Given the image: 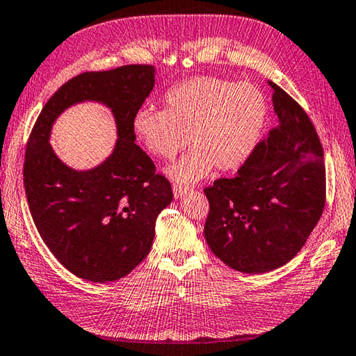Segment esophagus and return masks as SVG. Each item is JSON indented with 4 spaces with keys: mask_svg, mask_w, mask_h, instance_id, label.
I'll use <instances>...</instances> for the list:
<instances>
[{
    "mask_svg": "<svg viewBox=\"0 0 356 356\" xmlns=\"http://www.w3.org/2000/svg\"><path fill=\"white\" fill-rule=\"evenodd\" d=\"M186 191H188V186H184L180 184H172V194H174V197H176V199L182 197Z\"/></svg>",
    "mask_w": 356,
    "mask_h": 356,
    "instance_id": "34e87169",
    "label": "esophagus"
}]
</instances>
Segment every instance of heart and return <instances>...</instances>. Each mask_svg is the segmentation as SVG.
<instances>
[{"label": "heart", "mask_w": 356, "mask_h": 356, "mask_svg": "<svg viewBox=\"0 0 356 356\" xmlns=\"http://www.w3.org/2000/svg\"><path fill=\"white\" fill-rule=\"evenodd\" d=\"M165 109L142 108L132 132L149 154L170 160L191 142L194 149L171 166L179 182H196L214 166L233 171L247 162L266 123V97L252 83L196 76L170 89Z\"/></svg>", "instance_id": "b5f03b06"}]
</instances>
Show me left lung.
<instances>
[{
	"mask_svg": "<svg viewBox=\"0 0 356 356\" xmlns=\"http://www.w3.org/2000/svg\"><path fill=\"white\" fill-rule=\"evenodd\" d=\"M277 124L232 179H216L204 234L211 252L242 273H266L298 254L325 205L324 151L310 117L273 81Z\"/></svg>",
	"mask_w": 356,
	"mask_h": 356,
	"instance_id": "left-lung-1",
	"label": "left lung"
}]
</instances>
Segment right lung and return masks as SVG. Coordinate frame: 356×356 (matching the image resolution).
<instances>
[{
	"label": "right lung",
	"mask_w": 356,
	"mask_h": 356,
	"mask_svg": "<svg viewBox=\"0 0 356 356\" xmlns=\"http://www.w3.org/2000/svg\"><path fill=\"white\" fill-rule=\"evenodd\" d=\"M154 67L127 65L83 72L47 100L26 145L23 177L33 224L58 262L90 282H111L131 273L148 256L159 213L172 200L170 180L132 132V117L154 88ZM81 99L113 109L116 149L90 172L63 165L48 145V131L63 108Z\"/></svg>",
	"instance_id": "1"
}]
</instances>
